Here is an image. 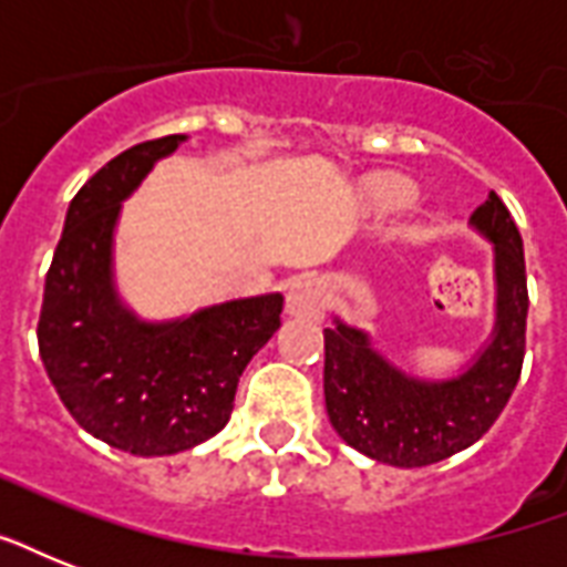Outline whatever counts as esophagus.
<instances>
[{
    "label": "esophagus",
    "instance_id": "obj_1",
    "mask_svg": "<svg viewBox=\"0 0 567 567\" xmlns=\"http://www.w3.org/2000/svg\"><path fill=\"white\" fill-rule=\"evenodd\" d=\"M285 309L293 318H320L323 309H327V288L320 285V279H297V282L288 288V302Z\"/></svg>",
    "mask_w": 567,
    "mask_h": 567
}]
</instances>
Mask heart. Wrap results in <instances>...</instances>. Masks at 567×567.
Here are the masks:
<instances>
[{
	"label": "heart",
	"instance_id": "obj_1",
	"mask_svg": "<svg viewBox=\"0 0 567 567\" xmlns=\"http://www.w3.org/2000/svg\"><path fill=\"white\" fill-rule=\"evenodd\" d=\"M414 196V188L400 176H377L371 182V203L379 208H396L405 205Z\"/></svg>",
	"mask_w": 567,
	"mask_h": 567
}]
</instances>
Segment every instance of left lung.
Segmentation results:
<instances>
[{"instance_id":"obj_1","label":"left lung","mask_w":567,"mask_h":567,"mask_svg":"<svg viewBox=\"0 0 567 567\" xmlns=\"http://www.w3.org/2000/svg\"><path fill=\"white\" fill-rule=\"evenodd\" d=\"M471 226L494 244L497 318L492 341L467 371L439 382L405 377L373 350L362 329L338 318L323 329L329 421L350 447L377 462L423 467L456 456L492 430L518 385L529 309L520 231L494 190L471 214Z\"/></svg>"}]
</instances>
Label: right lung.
<instances>
[{"label": "right lung", "mask_w": 567, "mask_h": 567, "mask_svg": "<svg viewBox=\"0 0 567 567\" xmlns=\"http://www.w3.org/2000/svg\"><path fill=\"white\" fill-rule=\"evenodd\" d=\"M185 135L132 146L84 182L66 208L38 320L43 368L93 439L135 456H173L229 423L238 379L282 327V293L146 323L114 288L120 203Z\"/></svg>", "instance_id": "right-lung-1"}]
</instances>
